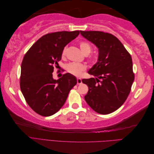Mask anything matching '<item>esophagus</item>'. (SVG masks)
<instances>
[{
    "label": "esophagus",
    "instance_id": "esophagus-1",
    "mask_svg": "<svg viewBox=\"0 0 154 154\" xmlns=\"http://www.w3.org/2000/svg\"><path fill=\"white\" fill-rule=\"evenodd\" d=\"M82 83V79L81 78H77V83L79 85V84H81V83Z\"/></svg>",
    "mask_w": 154,
    "mask_h": 154
}]
</instances>
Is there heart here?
I'll list each match as a JSON object with an SVG mask.
<instances>
[{
    "label": "heart",
    "instance_id": "b5f03b06",
    "mask_svg": "<svg viewBox=\"0 0 154 154\" xmlns=\"http://www.w3.org/2000/svg\"><path fill=\"white\" fill-rule=\"evenodd\" d=\"M80 45V48L81 49V51L82 53L84 54H88L92 51V45L85 41H82L79 43ZM66 50L67 48L65 47L62 51V55L64 56L66 53ZM67 71L71 73L73 75L75 76H79L80 75L83 71H84L86 69V66L83 63H75V62H72L70 63L67 65Z\"/></svg>",
    "mask_w": 154,
    "mask_h": 154
}]
</instances>
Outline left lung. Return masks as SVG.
<instances>
[{
  "mask_svg": "<svg viewBox=\"0 0 154 154\" xmlns=\"http://www.w3.org/2000/svg\"><path fill=\"white\" fill-rule=\"evenodd\" d=\"M80 33L99 53L97 62L88 71L95 78L82 80L88 87L85 100L97 113L113 112L124 103L131 90L134 80L131 56L112 34L97 31Z\"/></svg>",
  "mask_w": 154,
  "mask_h": 154,
  "instance_id": "obj_1",
  "label": "left lung"
}]
</instances>
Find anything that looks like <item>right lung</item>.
<instances>
[{
	"mask_svg": "<svg viewBox=\"0 0 154 154\" xmlns=\"http://www.w3.org/2000/svg\"><path fill=\"white\" fill-rule=\"evenodd\" d=\"M80 34L79 31H58L42 36L31 46L21 64L20 86L31 108L42 116L54 114L66 102L69 91L76 85V77L70 73L58 80L53 78L62 51Z\"/></svg>",
	"mask_w": 154,
	"mask_h": 154,
	"instance_id": "right-lung-1",
	"label": "right lung"
}]
</instances>
